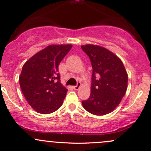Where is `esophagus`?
Wrapping results in <instances>:
<instances>
[{
  "mask_svg": "<svg viewBox=\"0 0 151 151\" xmlns=\"http://www.w3.org/2000/svg\"><path fill=\"white\" fill-rule=\"evenodd\" d=\"M81 83H78L77 85H76V86H73V89L75 90H78L80 89V87H81Z\"/></svg>",
  "mask_w": 151,
  "mask_h": 151,
  "instance_id": "esophagus-1",
  "label": "esophagus"
}]
</instances>
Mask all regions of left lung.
<instances>
[{"mask_svg": "<svg viewBox=\"0 0 151 151\" xmlns=\"http://www.w3.org/2000/svg\"><path fill=\"white\" fill-rule=\"evenodd\" d=\"M92 66L91 94L82 101L84 109L95 115L110 113L120 104L127 89L128 75L123 63L106 48L96 45L81 46Z\"/></svg>", "mask_w": 151, "mask_h": 151, "instance_id": "obj_1", "label": "left lung"}]
</instances>
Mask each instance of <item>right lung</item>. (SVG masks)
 <instances>
[{
    "instance_id": "1",
    "label": "right lung",
    "mask_w": 151,
    "mask_h": 151,
    "mask_svg": "<svg viewBox=\"0 0 151 151\" xmlns=\"http://www.w3.org/2000/svg\"><path fill=\"white\" fill-rule=\"evenodd\" d=\"M72 45H50L35 54L22 67L20 87L36 112L49 114L62 105L68 90L60 83L58 66Z\"/></svg>"
}]
</instances>
